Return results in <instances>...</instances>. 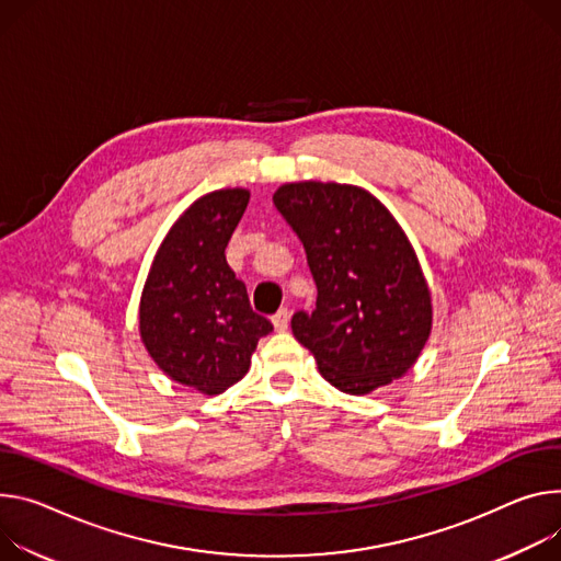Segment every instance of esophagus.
Returning a JSON list of instances; mask_svg holds the SVG:
<instances>
[{"instance_id": "34e87169", "label": "esophagus", "mask_w": 561, "mask_h": 561, "mask_svg": "<svg viewBox=\"0 0 561 561\" xmlns=\"http://www.w3.org/2000/svg\"><path fill=\"white\" fill-rule=\"evenodd\" d=\"M288 322H290V311L288 309H279L275 316H273V324L277 331H286L288 329Z\"/></svg>"}]
</instances>
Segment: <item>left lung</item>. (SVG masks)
Masks as SVG:
<instances>
[{"label": "left lung", "mask_w": 561, "mask_h": 561, "mask_svg": "<svg viewBox=\"0 0 561 561\" xmlns=\"http://www.w3.org/2000/svg\"><path fill=\"white\" fill-rule=\"evenodd\" d=\"M273 203L318 286L313 313L297 311L290 327L324 380L358 396L400 378L430 337L432 299L396 219L369 192L340 183H286Z\"/></svg>", "instance_id": "1"}]
</instances>
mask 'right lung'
Wrapping results in <instances>:
<instances>
[{"instance_id": "add662e5", "label": "right lung", "mask_w": 561, "mask_h": 561, "mask_svg": "<svg viewBox=\"0 0 561 561\" xmlns=\"http://www.w3.org/2000/svg\"><path fill=\"white\" fill-rule=\"evenodd\" d=\"M248 198L234 187L194 201L163 239L140 297V337L151 358L208 396L241 380L260 337L273 331L226 262Z\"/></svg>"}]
</instances>
